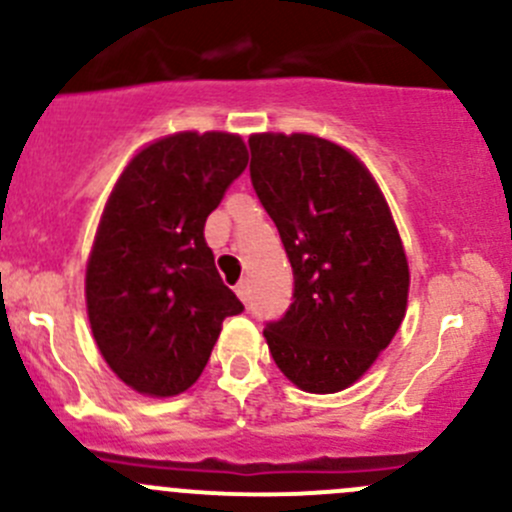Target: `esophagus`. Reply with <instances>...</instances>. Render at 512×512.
I'll list each match as a JSON object with an SVG mask.
<instances>
[{"mask_svg":"<svg viewBox=\"0 0 512 512\" xmlns=\"http://www.w3.org/2000/svg\"><path fill=\"white\" fill-rule=\"evenodd\" d=\"M235 292H237V297H240V299H242V302H247V297H250V282H247V280L237 282Z\"/></svg>","mask_w":512,"mask_h":512,"instance_id":"1","label":"esophagus"}]
</instances>
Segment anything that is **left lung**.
<instances>
[{
    "mask_svg": "<svg viewBox=\"0 0 512 512\" xmlns=\"http://www.w3.org/2000/svg\"><path fill=\"white\" fill-rule=\"evenodd\" d=\"M250 178L294 275L285 317L265 324L282 374L312 394L352 386L406 314L409 262L361 160L307 133L250 138Z\"/></svg>",
    "mask_w": 512,
    "mask_h": 512,
    "instance_id": "1",
    "label": "left lung"
}]
</instances>
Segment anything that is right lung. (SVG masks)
<instances>
[{"mask_svg": "<svg viewBox=\"0 0 512 512\" xmlns=\"http://www.w3.org/2000/svg\"><path fill=\"white\" fill-rule=\"evenodd\" d=\"M247 168L230 133H175L143 148L118 178L86 267V307L106 364L131 389L193 386L242 302L223 285L205 220Z\"/></svg>", "mask_w": 512, "mask_h": 512, "instance_id": "1", "label": "right lung"}]
</instances>
